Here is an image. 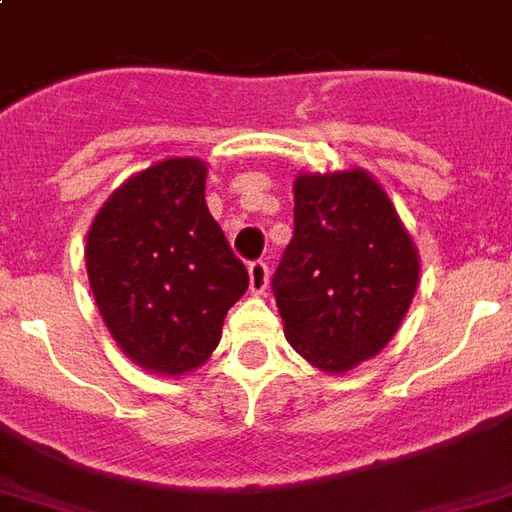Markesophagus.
Wrapping results in <instances>:
<instances>
[{
	"label": "esophagus",
	"instance_id": "1",
	"mask_svg": "<svg viewBox=\"0 0 512 512\" xmlns=\"http://www.w3.org/2000/svg\"><path fill=\"white\" fill-rule=\"evenodd\" d=\"M248 275H251V292L264 294L267 283H270V267H267V261H251L248 264Z\"/></svg>",
	"mask_w": 512,
	"mask_h": 512
}]
</instances>
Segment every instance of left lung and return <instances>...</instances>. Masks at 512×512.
Listing matches in <instances>:
<instances>
[{
  "instance_id": "left-lung-1",
  "label": "left lung",
  "mask_w": 512,
  "mask_h": 512,
  "mask_svg": "<svg viewBox=\"0 0 512 512\" xmlns=\"http://www.w3.org/2000/svg\"><path fill=\"white\" fill-rule=\"evenodd\" d=\"M420 256L368 171L294 179V237L272 292L294 352L327 374L390 343L412 305Z\"/></svg>"
}]
</instances>
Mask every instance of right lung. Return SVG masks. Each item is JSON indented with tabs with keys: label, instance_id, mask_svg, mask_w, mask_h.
Returning a JSON list of instances; mask_svg holds the SVG:
<instances>
[{
	"label": "right lung",
	"instance_id": "obj_1",
	"mask_svg": "<svg viewBox=\"0 0 512 512\" xmlns=\"http://www.w3.org/2000/svg\"><path fill=\"white\" fill-rule=\"evenodd\" d=\"M207 166L169 158L122 182L87 234L89 286L108 333L152 374L199 368L248 270L204 201Z\"/></svg>",
	"mask_w": 512,
	"mask_h": 512
}]
</instances>
